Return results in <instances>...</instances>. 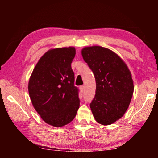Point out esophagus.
<instances>
[{
	"label": "esophagus",
	"mask_w": 158,
	"mask_h": 158,
	"mask_svg": "<svg viewBox=\"0 0 158 158\" xmlns=\"http://www.w3.org/2000/svg\"><path fill=\"white\" fill-rule=\"evenodd\" d=\"M80 90H81V91L83 93L84 92L85 90V86H84V85H81V86H80Z\"/></svg>",
	"instance_id": "obj_1"
}]
</instances>
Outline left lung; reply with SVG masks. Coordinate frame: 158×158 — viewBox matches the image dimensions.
I'll return each instance as SVG.
<instances>
[{"label":"left lung","mask_w":158,"mask_h":158,"mask_svg":"<svg viewBox=\"0 0 158 158\" xmlns=\"http://www.w3.org/2000/svg\"><path fill=\"white\" fill-rule=\"evenodd\" d=\"M82 57L94 74L95 95L90 107L95 121L111 125L121 118L132 100V74L121 58L113 51L100 46L84 47Z\"/></svg>","instance_id":"left-lung-1"}]
</instances>
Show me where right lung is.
<instances>
[{
  "mask_svg": "<svg viewBox=\"0 0 158 158\" xmlns=\"http://www.w3.org/2000/svg\"><path fill=\"white\" fill-rule=\"evenodd\" d=\"M75 53L73 47L47 51L29 79L28 93L33 107L45 123L53 127L69 123L79 108V90L74 85L71 68Z\"/></svg>",
  "mask_w": 158,
  "mask_h": 158,
  "instance_id": "1",
  "label": "right lung"
}]
</instances>
